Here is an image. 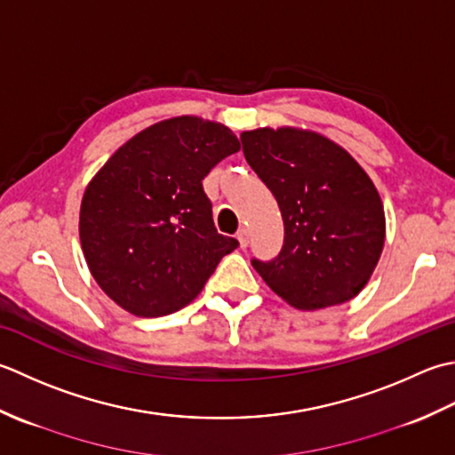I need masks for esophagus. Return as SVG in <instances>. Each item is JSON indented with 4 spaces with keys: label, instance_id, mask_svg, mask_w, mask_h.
Instances as JSON below:
<instances>
[{
    "label": "esophagus",
    "instance_id": "obj_1",
    "mask_svg": "<svg viewBox=\"0 0 455 455\" xmlns=\"http://www.w3.org/2000/svg\"><path fill=\"white\" fill-rule=\"evenodd\" d=\"M237 239H239V245L243 247V249L249 245V231H247V228H241L237 231Z\"/></svg>",
    "mask_w": 455,
    "mask_h": 455
}]
</instances>
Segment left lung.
I'll use <instances>...</instances> for the list:
<instances>
[{"label": "left lung", "instance_id": "left-lung-1", "mask_svg": "<svg viewBox=\"0 0 455 455\" xmlns=\"http://www.w3.org/2000/svg\"><path fill=\"white\" fill-rule=\"evenodd\" d=\"M243 155L279 204L284 243L255 271L283 300L318 310L354 299L385 243L375 184L346 149L294 127L241 133Z\"/></svg>", "mask_w": 455, "mask_h": 455}]
</instances>
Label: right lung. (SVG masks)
I'll use <instances>...</instances> for the list:
<instances>
[{
	"label": "right lung",
	"instance_id": "1",
	"mask_svg": "<svg viewBox=\"0 0 455 455\" xmlns=\"http://www.w3.org/2000/svg\"><path fill=\"white\" fill-rule=\"evenodd\" d=\"M239 147L226 125L172 117L129 139L92 179L80 206L82 251L124 310L156 318L184 308L239 245L218 234L202 187Z\"/></svg>",
	"mask_w": 455,
	"mask_h": 455
}]
</instances>
